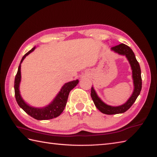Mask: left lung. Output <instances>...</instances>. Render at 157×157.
<instances>
[{
    "instance_id": "obj_1",
    "label": "left lung",
    "mask_w": 157,
    "mask_h": 157,
    "mask_svg": "<svg viewBox=\"0 0 157 157\" xmlns=\"http://www.w3.org/2000/svg\"><path fill=\"white\" fill-rule=\"evenodd\" d=\"M111 50L121 55H125L128 59V61L131 65L132 70V78L134 81V89L132 96L128 100L125 104L118 106H112L107 105L104 102H102L100 98L93 87L91 88V97L94 102L96 107L101 113L106 115H115L119 113H125L131 107L132 105L138 98L142 89V78H141V69L139 63L136 59V56L132 50L129 46L124 44H120L111 48Z\"/></svg>"
}]
</instances>
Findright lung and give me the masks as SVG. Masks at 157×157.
I'll use <instances>...</instances> for the list:
<instances>
[{
    "mask_svg": "<svg viewBox=\"0 0 157 157\" xmlns=\"http://www.w3.org/2000/svg\"><path fill=\"white\" fill-rule=\"evenodd\" d=\"M34 49L35 47L32 48L30 51L26 53L23 56L21 61L20 62L14 82L15 99L20 107L27 114L32 117L33 118L37 120L51 119L56 117L61 114V113L63 111L66 106L70 91L75 87L77 84H78L79 80L76 79V80H73L65 84L61 88V90L58 93V94L53 100V101L48 106H45V107L34 108L29 106L27 103L23 101L19 92V84L20 82H21V63L23 61V59L25 58V56H28L32 51H34Z\"/></svg>",
    "mask_w": 157,
    "mask_h": 157,
    "instance_id": "1",
    "label": "right lung"
}]
</instances>
